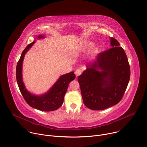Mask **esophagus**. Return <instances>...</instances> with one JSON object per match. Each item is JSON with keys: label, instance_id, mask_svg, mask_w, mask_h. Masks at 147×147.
Wrapping results in <instances>:
<instances>
[{"label": "esophagus", "instance_id": "esophagus-1", "mask_svg": "<svg viewBox=\"0 0 147 147\" xmlns=\"http://www.w3.org/2000/svg\"><path fill=\"white\" fill-rule=\"evenodd\" d=\"M81 74H82V71L80 69H77L75 72V74L76 75V76H79Z\"/></svg>", "mask_w": 147, "mask_h": 147}]
</instances>
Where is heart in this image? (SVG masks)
I'll return each instance as SVG.
<instances>
[{
    "label": "heart",
    "instance_id": "1",
    "mask_svg": "<svg viewBox=\"0 0 147 147\" xmlns=\"http://www.w3.org/2000/svg\"><path fill=\"white\" fill-rule=\"evenodd\" d=\"M93 44L92 42L91 41H84L83 42H81L77 47V50L79 51H85L88 50V49L90 48V47H92L93 46ZM97 48L96 47L93 48L92 49V50L91 51V54L94 55L95 54L97 53Z\"/></svg>",
    "mask_w": 147,
    "mask_h": 147
}]
</instances>
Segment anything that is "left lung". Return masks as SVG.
<instances>
[{
    "instance_id": "8db88e82",
    "label": "left lung",
    "mask_w": 147,
    "mask_h": 147,
    "mask_svg": "<svg viewBox=\"0 0 147 147\" xmlns=\"http://www.w3.org/2000/svg\"><path fill=\"white\" fill-rule=\"evenodd\" d=\"M110 49L99 53L96 60L86 64V69L78 78L85 105L102 110L122 99L130 78V67L123 48L110 37Z\"/></svg>"
}]
</instances>
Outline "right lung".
I'll return each mask as SVG.
<instances>
[{
	"mask_svg": "<svg viewBox=\"0 0 147 147\" xmlns=\"http://www.w3.org/2000/svg\"><path fill=\"white\" fill-rule=\"evenodd\" d=\"M36 38L38 39L44 38V36L38 35L36 36ZM35 42L34 41L26 47L18 62L16 67V79L18 85L24 100L31 107L44 111L56 110L62 106L69 84L72 80L75 79L76 76L74 72L61 75L47 92L41 95L32 94L28 91L23 82L22 65L25 54Z\"/></svg>",
	"mask_w": 147,
	"mask_h": 147,
	"instance_id": "add662e5",
	"label": "right lung"
}]
</instances>
